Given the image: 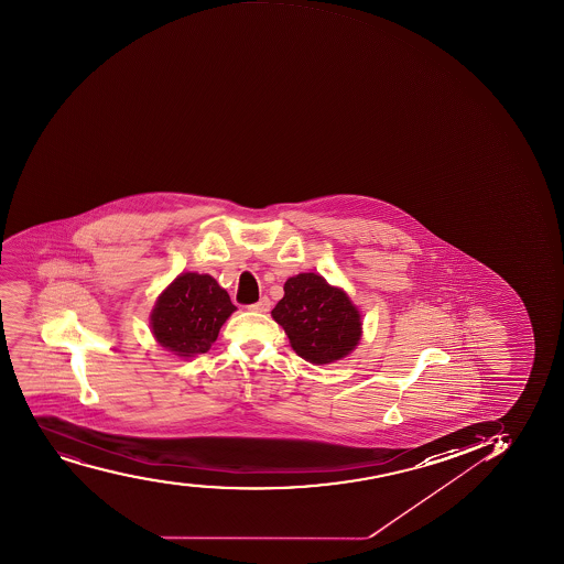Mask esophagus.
I'll use <instances>...</instances> for the list:
<instances>
[{
	"label": "esophagus",
	"instance_id": "esophagus-1",
	"mask_svg": "<svg viewBox=\"0 0 564 564\" xmlns=\"http://www.w3.org/2000/svg\"><path fill=\"white\" fill-rule=\"evenodd\" d=\"M270 305H272V303H270V300H268V297H261V300H259V302L257 303H253V305H250V311H253V313H261V314H264V313H268V311H270Z\"/></svg>",
	"mask_w": 564,
	"mask_h": 564
}]
</instances>
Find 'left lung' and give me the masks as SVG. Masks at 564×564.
Masks as SVG:
<instances>
[{
	"instance_id": "1",
	"label": "left lung",
	"mask_w": 564,
	"mask_h": 564,
	"mask_svg": "<svg viewBox=\"0 0 564 564\" xmlns=\"http://www.w3.org/2000/svg\"><path fill=\"white\" fill-rule=\"evenodd\" d=\"M285 296L272 318L285 329L291 346L307 362L324 366L347 357L362 336V318L346 292L319 273L286 279Z\"/></svg>"
}]
</instances>
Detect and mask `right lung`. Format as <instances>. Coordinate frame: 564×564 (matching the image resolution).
<instances>
[{
	"instance_id": "obj_1",
	"label": "right lung",
	"mask_w": 564,
	"mask_h": 564,
	"mask_svg": "<svg viewBox=\"0 0 564 564\" xmlns=\"http://www.w3.org/2000/svg\"><path fill=\"white\" fill-rule=\"evenodd\" d=\"M237 311L228 292L207 273H180L158 297L151 313L152 335L178 357L209 351L224 322Z\"/></svg>"
}]
</instances>
